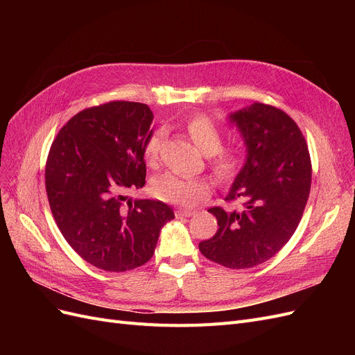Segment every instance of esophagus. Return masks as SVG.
Returning <instances> with one entry per match:
<instances>
[{"label":"esophagus","instance_id":"34e87169","mask_svg":"<svg viewBox=\"0 0 355 355\" xmlns=\"http://www.w3.org/2000/svg\"><path fill=\"white\" fill-rule=\"evenodd\" d=\"M194 214H196V211L189 210V209H178L176 210L178 218H191V216H194Z\"/></svg>","mask_w":355,"mask_h":355}]
</instances>
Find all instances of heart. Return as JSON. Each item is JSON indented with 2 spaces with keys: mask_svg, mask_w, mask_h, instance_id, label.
<instances>
[{
  "mask_svg": "<svg viewBox=\"0 0 355 355\" xmlns=\"http://www.w3.org/2000/svg\"><path fill=\"white\" fill-rule=\"evenodd\" d=\"M187 128L192 142L204 154L211 155V167L219 179L228 180L239 173L247 155L244 146L239 145L220 149L223 142L222 130L209 116H194L192 120H189ZM163 137V130H155L146 139L144 145V157L148 164L157 163L159 145ZM151 189L153 194L161 201L180 204V206H189V204H194L200 198L209 194L210 184L209 180L202 178L164 173L153 180Z\"/></svg>",
  "mask_w": 355,
  "mask_h": 355,
  "instance_id": "b5f03b06",
  "label": "heart"
}]
</instances>
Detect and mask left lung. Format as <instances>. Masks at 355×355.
I'll return each instance as SVG.
<instances>
[{"instance_id": "8db88e82", "label": "left lung", "mask_w": 355, "mask_h": 355, "mask_svg": "<svg viewBox=\"0 0 355 355\" xmlns=\"http://www.w3.org/2000/svg\"><path fill=\"white\" fill-rule=\"evenodd\" d=\"M245 145V163L225 197L239 210L211 207L219 230L198 244L207 259L232 270L253 268L280 252L295 234L311 189V158L297 124L257 103L230 115Z\"/></svg>"}]
</instances>
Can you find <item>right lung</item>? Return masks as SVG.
<instances>
[{"label":"right lung","instance_id":"right-lung-1","mask_svg":"<svg viewBox=\"0 0 355 355\" xmlns=\"http://www.w3.org/2000/svg\"><path fill=\"white\" fill-rule=\"evenodd\" d=\"M153 120L148 105L115 101L73 115L51 144L46 189L53 218L72 249L99 270L146 263L161 228L175 218L163 201L128 198L145 185Z\"/></svg>","mask_w":355,"mask_h":355}]
</instances>
